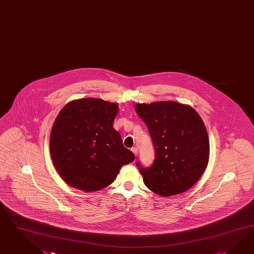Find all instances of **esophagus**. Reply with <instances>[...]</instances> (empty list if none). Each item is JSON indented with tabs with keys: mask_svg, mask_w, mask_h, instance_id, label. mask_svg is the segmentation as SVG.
Segmentation results:
<instances>
[{
	"mask_svg": "<svg viewBox=\"0 0 254 254\" xmlns=\"http://www.w3.org/2000/svg\"><path fill=\"white\" fill-rule=\"evenodd\" d=\"M131 151H132V152L135 154V156H137V148H136V147H134V148H132L131 149Z\"/></svg>",
	"mask_w": 254,
	"mask_h": 254,
	"instance_id": "esophagus-1",
	"label": "esophagus"
}]
</instances>
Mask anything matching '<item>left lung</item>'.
Masks as SVG:
<instances>
[{"label": "left lung", "mask_w": 254, "mask_h": 254, "mask_svg": "<svg viewBox=\"0 0 254 254\" xmlns=\"http://www.w3.org/2000/svg\"><path fill=\"white\" fill-rule=\"evenodd\" d=\"M135 111L146 124L155 150L151 166L137 163L146 187L164 197L190 190L205 171L210 153L199 114L177 102L137 103Z\"/></svg>", "instance_id": "1"}]
</instances>
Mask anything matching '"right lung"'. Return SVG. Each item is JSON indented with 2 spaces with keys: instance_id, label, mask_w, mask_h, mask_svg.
<instances>
[{
  "instance_id": "1",
  "label": "right lung",
  "mask_w": 254,
  "mask_h": 254,
  "mask_svg": "<svg viewBox=\"0 0 254 254\" xmlns=\"http://www.w3.org/2000/svg\"><path fill=\"white\" fill-rule=\"evenodd\" d=\"M117 103L86 98L72 101L56 117L50 151L59 175L83 191L100 190L117 178L120 168L135 160L113 127Z\"/></svg>"
}]
</instances>
